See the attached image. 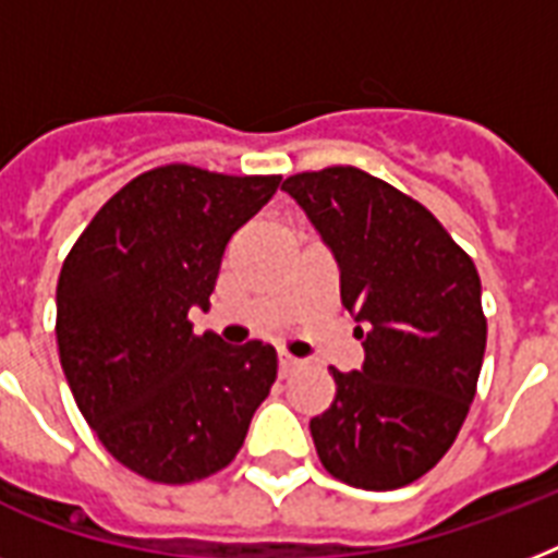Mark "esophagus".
Listing matches in <instances>:
<instances>
[{
  "label": "esophagus",
  "mask_w": 558,
  "mask_h": 558,
  "mask_svg": "<svg viewBox=\"0 0 558 558\" xmlns=\"http://www.w3.org/2000/svg\"><path fill=\"white\" fill-rule=\"evenodd\" d=\"M278 365H280V376H289V373L301 367V362H298L295 356H289V353H283V350H280V353H278Z\"/></svg>",
  "instance_id": "obj_1"
}]
</instances>
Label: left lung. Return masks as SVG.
I'll return each mask as SVG.
<instances>
[{
	"label": "left lung",
	"mask_w": 558,
	"mask_h": 558,
	"mask_svg": "<svg viewBox=\"0 0 558 558\" xmlns=\"http://www.w3.org/2000/svg\"><path fill=\"white\" fill-rule=\"evenodd\" d=\"M304 208L341 271L362 371L336 367V399L310 420L332 477L359 489L414 484L451 449L475 399L486 318L472 257L432 210L359 168L298 173Z\"/></svg>",
	"instance_id": "1"
}]
</instances>
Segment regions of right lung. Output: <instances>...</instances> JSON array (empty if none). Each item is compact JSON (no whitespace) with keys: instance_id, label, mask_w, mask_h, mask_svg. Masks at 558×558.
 Listing matches in <instances>:
<instances>
[{"instance_id":"1","label":"right lung","mask_w":558,"mask_h":558,"mask_svg":"<svg viewBox=\"0 0 558 558\" xmlns=\"http://www.w3.org/2000/svg\"><path fill=\"white\" fill-rule=\"evenodd\" d=\"M280 177L147 170L77 236L57 280V348L74 402L118 463L156 484L226 469L278 376L263 341L196 336L228 240Z\"/></svg>"}]
</instances>
